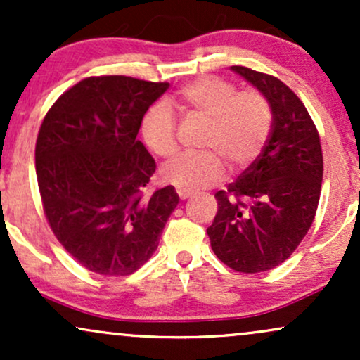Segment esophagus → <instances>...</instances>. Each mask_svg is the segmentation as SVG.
<instances>
[{
    "label": "esophagus",
    "mask_w": 360,
    "mask_h": 360,
    "mask_svg": "<svg viewBox=\"0 0 360 360\" xmlns=\"http://www.w3.org/2000/svg\"><path fill=\"white\" fill-rule=\"evenodd\" d=\"M176 191H177V196H179L181 200H188V198H191V196H193V191H188V189H181V188H177Z\"/></svg>",
    "instance_id": "34e87169"
}]
</instances>
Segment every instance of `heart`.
Wrapping results in <instances>:
<instances>
[{
  "label": "heart",
  "instance_id": "b5f03b06",
  "mask_svg": "<svg viewBox=\"0 0 360 360\" xmlns=\"http://www.w3.org/2000/svg\"><path fill=\"white\" fill-rule=\"evenodd\" d=\"M177 105L208 120L203 152H188L162 167V179L181 189L206 188L221 179L225 162L232 169L247 167L260 154L272 128L267 98L254 89L238 91L233 82L217 76L198 77L176 94ZM176 115L164 101L150 105L140 120V134L154 154L176 155Z\"/></svg>",
  "mask_w": 360,
  "mask_h": 360
}]
</instances>
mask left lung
Listing matches in <instances>:
<instances>
[{"label": "left lung", "mask_w": 360, "mask_h": 360, "mask_svg": "<svg viewBox=\"0 0 360 360\" xmlns=\"http://www.w3.org/2000/svg\"><path fill=\"white\" fill-rule=\"evenodd\" d=\"M232 71L267 98L272 128L257 159L214 194L218 212L206 232L223 264L255 274L283 264L308 233L320 201L323 155L308 110L283 81L243 65Z\"/></svg>", "instance_id": "left-lung-1"}]
</instances>
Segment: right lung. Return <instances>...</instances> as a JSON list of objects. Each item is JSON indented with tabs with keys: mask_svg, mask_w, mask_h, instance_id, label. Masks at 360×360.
Instances as JSON below:
<instances>
[{
	"mask_svg": "<svg viewBox=\"0 0 360 360\" xmlns=\"http://www.w3.org/2000/svg\"><path fill=\"white\" fill-rule=\"evenodd\" d=\"M169 82L93 76L57 98L40 125L35 171L53 235L82 267L128 276L152 257L179 203L174 186L147 194L154 157L140 120Z\"/></svg>",
	"mask_w": 360,
	"mask_h": 360,
	"instance_id": "obj_1",
	"label": "right lung"
}]
</instances>
